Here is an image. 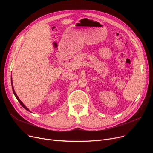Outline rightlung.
I'll return each mask as SVG.
<instances>
[{"mask_svg":"<svg viewBox=\"0 0 153 153\" xmlns=\"http://www.w3.org/2000/svg\"><path fill=\"white\" fill-rule=\"evenodd\" d=\"M11 85H12V89H13V93H14V94H15V97L16 98V99L18 100V101H19V103H20V105L23 106V107H24L25 110H27V111H29V112H30V111L29 110V109L27 107V106H25V105L22 102V101L19 99V98H18V96L16 95V92H15V90H14V88H13V80H12V75H11Z\"/></svg>","mask_w":153,"mask_h":153,"instance_id":"1","label":"right lung"}]
</instances>
